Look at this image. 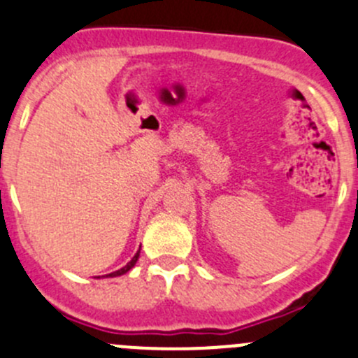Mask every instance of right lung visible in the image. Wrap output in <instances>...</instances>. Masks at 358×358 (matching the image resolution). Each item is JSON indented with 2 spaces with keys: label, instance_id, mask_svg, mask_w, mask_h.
Instances as JSON below:
<instances>
[{
  "label": "right lung",
  "instance_id": "add662e5",
  "mask_svg": "<svg viewBox=\"0 0 358 358\" xmlns=\"http://www.w3.org/2000/svg\"><path fill=\"white\" fill-rule=\"evenodd\" d=\"M138 255H141V250H138L137 253H135V257L131 258V260L128 262V264H126L124 267H122V268H119V271H115V272H110V274H107V275H105V278H115V275H122V274H126V272L130 271V268L134 267L135 264H137V260H138Z\"/></svg>",
  "mask_w": 358,
  "mask_h": 358
}]
</instances>
